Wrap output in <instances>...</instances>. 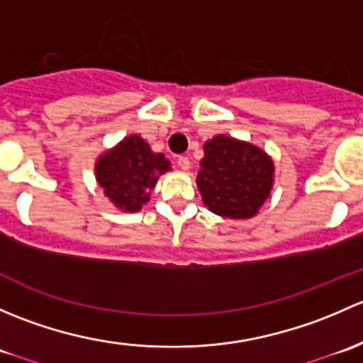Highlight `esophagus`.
Masks as SVG:
<instances>
[{
	"instance_id": "34e87169",
	"label": "esophagus",
	"mask_w": 363,
	"mask_h": 363,
	"mask_svg": "<svg viewBox=\"0 0 363 363\" xmlns=\"http://www.w3.org/2000/svg\"><path fill=\"white\" fill-rule=\"evenodd\" d=\"M177 167L181 168V170H189V158H186V156H179Z\"/></svg>"
}]
</instances>
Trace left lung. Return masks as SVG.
<instances>
[{"mask_svg":"<svg viewBox=\"0 0 363 363\" xmlns=\"http://www.w3.org/2000/svg\"><path fill=\"white\" fill-rule=\"evenodd\" d=\"M196 186L208 211L221 218L258 214L274 184V163L265 151L237 138H211L203 145Z\"/></svg>","mask_w":363,"mask_h":363,"instance_id":"8db88e82","label":"left lung"}]
</instances>
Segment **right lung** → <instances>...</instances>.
<instances>
[{
  "mask_svg": "<svg viewBox=\"0 0 363 363\" xmlns=\"http://www.w3.org/2000/svg\"><path fill=\"white\" fill-rule=\"evenodd\" d=\"M168 170H172L170 161L161 152H152L138 135L121 140L94 164L96 181L105 196L124 212L140 211L142 205L149 202L160 175Z\"/></svg>",
  "mask_w": 363,
  "mask_h": 363,
  "instance_id": "1",
  "label": "right lung"
}]
</instances>
